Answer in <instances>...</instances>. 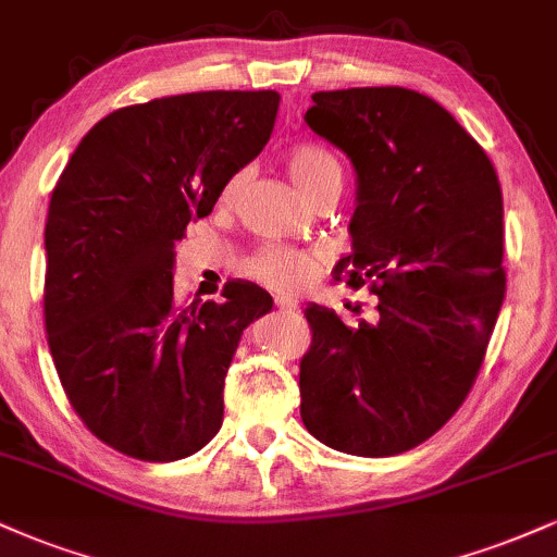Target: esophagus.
<instances>
[{"mask_svg":"<svg viewBox=\"0 0 557 557\" xmlns=\"http://www.w3.org/2000/svg\"><path fill=\"white\" fill-rule=\"evenodd\" d=\"M274 308H277L280 313H296V311H298V304H296V300L277 298V300H274Z\"/></svg>","mask_w":557,"mask_h":557,"instance_id":"34e87169","label":"esophagus"}]
</instances>
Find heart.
Returning a JSON list of instances; mask_svg holds the SVG:
<instances>
[{
    "label": "heart",
    "mask_w": 557,
    "mask_h": 557,
    "mask_svg": "<svg viewBox=\"0 0 557 557\" xmlns=\"http://www.w3.org/2000/svg\"><path fill=\"white\" fill-rule=\"evenodd\" d=\"M285 165L287 176L298 186V191L306 199H311L313 205L324 197L337 199L339 191H343V165L324 147L300 143L287 152ZM244 178V171L233 173L223 184L220 202L231 205L238 197ZM321 267H324V257L317 251L293 249V246H261L259 251H253L251 257L244 259L240 272L253 280V283L270 287L274 293L293 296V293H300L306 285H311V280L321 272Z\"/></svg>",
    "instance_id": "obj_1"
}]
</instances>
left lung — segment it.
I'll use <instances>...</instances> for the list:
<instances>
[{"instance_id": "1", "label": "left lung", "mask_w": 557, "mask_h": 557, "mask_svg": "<svg viewBox=\"0 0 557 557\" xmlns=\"http://www.w3.org/2000/svg\"><path fill=\"white\" fill-rule=\"evenodd\" d=\"M308 129L358 173L345 283L379 298L373 324L308 306L300 418L355 457L410 451L478 379L506 296L504 194L491 158L444 106L407 87L313 92Z\"/></svg>"}]
</instances>
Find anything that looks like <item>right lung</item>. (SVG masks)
Instances as JSON below:
<instances>
[{"mask_svg":"<svg viewBox=\"0 0 557 557\" xmlns=\"http://www.w3.org/2000/svg\"><path fill=\"white\" fill-rule=\"evenodd\" d=\"M274 90H207L126 106L85 134L46 218V339L66 399L106 446L176 461L223 425L240 334L272 308L251 283L178 306L173 261L191 218L267 145Z\"/></svg>","mask_w":557,"mask_h":557,"instance_id":"1","label":"right lung"}]
</instances>
